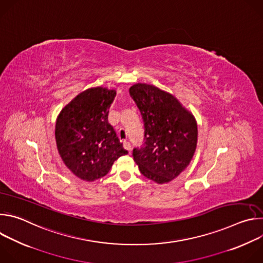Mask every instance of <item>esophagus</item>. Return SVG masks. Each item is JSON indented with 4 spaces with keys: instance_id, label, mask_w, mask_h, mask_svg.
<instances>
[{
    "instance_id": "34e87169",
    "label": "esophagus",
    "mask_w": 263,
    "mask_h": 263,
    "mask_svg": "<svg viewBox=\"0 0 263 263\" xmlns=\"http://www.w3.org/2000/svg\"><path fill=\"white\" fill-rule=\"evenodd\" d=\"M124 147H125V149H127V151L130 153L131 152V144H130V142H124Z\"/></svg>"
}]
</instances>
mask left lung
I'll return each mask as SVG.
<instances>
[{
	"instance_id": "obj_1",
	"label": "left lung",
	"mask_w": 263,
	"mask_h": 263,
	"mask_svg": "<svg viewBox=\"0 0 263 263\" xmlns=\"http://www.w3.org/2000/svg\"><path fill=\"white\" fill-rule=\"evenodd\" d=\"M144 127L143 144L133 148L140 173L157 183L170 182L190 164L197 146L194 116L171 93L154 85L130 87Z\"/></svg>"
}]
</instances>
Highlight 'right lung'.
<instances>
[{
	"mask_svg": "<svg viewBox=\"0 0 263 263\" xmlns=\"http://www.w3.org/2000/svg\"><path fill=\"white\" fill-rule=\"evenodd\" d=\"M116 95L114 89L88 88L68 103L57 118L58 152L70 172L82 180L104 177L119 157L128 154L108 123Z\"/></svg>",
	"mask_w": 263,
	"mask_h": 263,
	"instance_id": "right-lung-1",
	"label": "right lung"
}]
</instances>
